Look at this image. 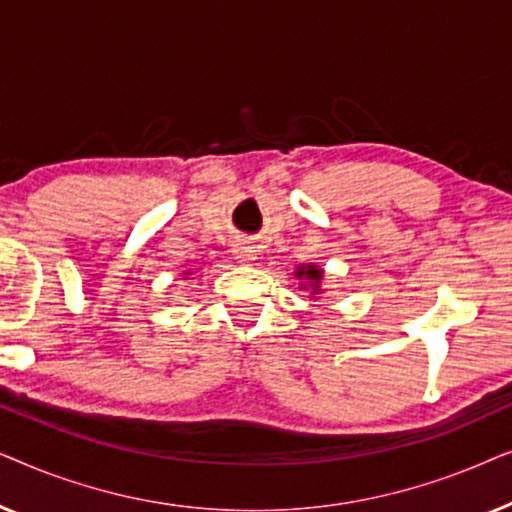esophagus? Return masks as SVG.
<instances>
[{
	"instance_id": "1",
	"label": "esophagus",
	"mask_w": 512,
	"mask_h": 512,
	"mask_svg": "<svg viewBox=\"0 0 512 512\" xmlns=\"http://www.w3.org/2000/svg\"><path fill=\"white\" fill-rule=\"evenodd\" d=\"M235 256H237V258H240V261H242V263L256 261V247H251V244H247V242L237 244V247H235Z\"/></svg>"
}]
</instances>
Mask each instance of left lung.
I'll use <instances>...</instances> for the list:
<instances>
[{"mask_svg": "<svg viewBox=\"0 0 512 512\" xmlns=\"http://www.w3.org/2000/svg\"><path fill=\"white\" fill-rule=\"evenodd\" d=\"M298 277H307V279H314V291H317V282L321 279V270L314 268V265H307V268H300L296 272Z\"/></svg>", "mask_w": 512, "mask_h": 512, "instance_id": "obj_1", "label": "left lung"}]
</instances>
